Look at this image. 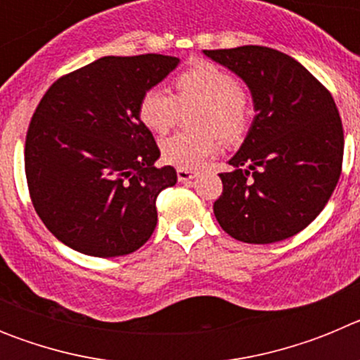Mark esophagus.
Segmentation results:
<instances>
[{
  "label": "esophagus",
  "instance_id": "obj_1",
  "mask_svg": "<svg viewBox=\"0 0 360 360\" xmlns=\"http://www.w3.org/2000/svg\"><path fill=\"white\" fill-rule=\"evenodd\" d=\"M176 176L180 182H189V180H193V178L196 176L195 171L191 169H184V167H178L176 169Z\"/></svg>",
  "mask_w": 360,
  "mask_h": 360
}]
</instances>
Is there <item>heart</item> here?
<instances>
[{"mask_svg":"<svg viewBox=\"0 0 360 360\" xmlns=\"http://www.w3.org/2000/svg\"><path fill=\"white\" fill-rule=\"evenodd\" d=\"M174 97L160 88L144 91L139 101V119L155 133H167L182 110L200 104L195 126L200 131H180L162 141V158L167 164L193 169L214 153L218 139L238 142L250 124V101L240 79L211 61H193L173 79Z\"/></svg>","mask_w":360,"mask_h":360,"instance_id":"heart-1","label":"heart"}]
</instances>
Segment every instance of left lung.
I'll use <instances>...</instances> for the list:
<instances>
[{
    "label": "left lung",
    "instance_id": "8db88e82",
    "mask_svg": "<svg viewBox=\"0 0 360 360\" xmlns=\"http://www.w3.org/2000/svg\"><path fill=\"white\" fill-rule=\"evenodd\" d=\"M252 91L256 117L212 209L243 243H274L303 231L328 203L342 171L345 133L332 94L303 65L269 46L203 50ZM248 169L243 170V165Z\"/></svg>",
    "mask_w": 360,
    "mask_h": 360
}]
</instances>
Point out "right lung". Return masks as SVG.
<instances>
[{
    "instance_id": "add662e5",
    "label": "right lung",
    "mask_w": 360,
    "mask_h": 360,
    "mask_svg": "<svg viewBox=\"0 0 360 360\" xmlns=\"http://www.w3.org/2000/svg\"><path fill=\"white\" fill-rule=\"evenodd\" d=\"M178 65L162 53L101 57L65 73L37 104L25 141L32 205L70 249L95 257L135 252L157 227V196L176 184L157 169L139 101Z\"/></svg>"
}]
</instances>
